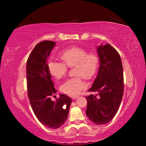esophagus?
<instances>
[{
  "label": "esophagus",
  "mask_w": 146,
  "mask_h": 146,
  "mask_svg": "<svg viewBox=\"0 0 146 146\" xmlns=\"http://www.w3.org/2000/svg\"><path fill=\"white\" fill-rule=\"evenodd\" d=\"M77 98H78V96H71V98L72 99H76Z\"/></svg>",
  "instance_id": "esophagus-1"
}]
</instances>
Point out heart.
<instances>
[{"mask_svg": "<svg viewBox=\"0 0 146 146\" xmlns=\"http://www.w3.org/2000/svg\"><path fill=\"white\" fill-rule=\"evenodd\" d=\"M85 48L74 46L61 51L60 62L51 59L48 61V69L52 76L56 79L63 78L67 72L68 68L75 66V75L77 77L69 78L61 85V91L64 94L76 95L85 88L82 77L90 79L96 74L99 64V58L97 54L90 52Z\"/></svg>", "mask_w": 146, "mask_h": 146, "instance_id": "1", "label": "heart"}]
</instances>
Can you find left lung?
<instances>
[{
  "label": "left lung",
  "mask_w": 146,
  "mask_h": 146,
  "mask_svg": "<svg viewBox=\"0 0 146 146\" xmlns=\"http://www.w3.org/2000/svg\"><path fill=\"white\" fill-rule=\"evenodd\" d=\"M97 52L100 60L99 72L88 91L98 94L86 98V114L95 124L103 125L112 120L121 103L123 94V68L119 53L109 44L100 45Z\"/></svg>",
  "instance_id": "left-lung-1"
}]
</instances>
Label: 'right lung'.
I'll return each mask as SVG.
<instances>
[{
  "instance_id": "1",
  "label": "right lung",
  "mask_w": 146,
  "mask_h": 146,
  "mask_svg": "<svg viewBox=\"0 0 146 146\" xmlns=\"http://www.w3.org/2000/svg\"><path fill=\"white\" fill-rule=\"evenodd\" d=\"M55 46L52 41L36 44L27 60L26 73L28 96L35 116L44 125L56 129L67 120L72 100L65 94H60L55 101L51 100L56 90L47 61Z\"/></svg>"
}]
</instances>
